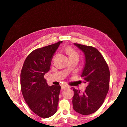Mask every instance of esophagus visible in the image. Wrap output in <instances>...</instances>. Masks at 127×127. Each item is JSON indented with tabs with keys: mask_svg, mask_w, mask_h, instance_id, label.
<instances>
[{
	"mask_svg": "<svg viewBox=\"0 0 127 127\" xmlns=\"http://www.w3.org/2000/svg\"><path fill=\"white\" fill-rule=\"evenodd\" d=\"M68 87H69V86L68 85H63L61 86V90H62V91H63L64 90H65V89H66V88H67Z\"/></svg>",
	"mask_w": 127,
	"mask_h": 127,
	"instance_id": "1",
	"label": "esophagus"
}]
</instances>
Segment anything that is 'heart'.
Listing matches in <instances>:
<instances>
[{"instance_id":"b5f03b06","label":"heart","mask_w":127,"mask_h":127,"mask_svg":"<svg viewBox=\"0 0 127 127\" xmlns=\"http://www.w3.org/2000/svg\"><path fill=\"white\" fill-rule=\"evenodd\" d=\"M66 51L67 53H68V55L69 56H74V55H77L78 56V54L74 50H73L70 47H68L66 49Z\"/></svg>"}]
</instances>
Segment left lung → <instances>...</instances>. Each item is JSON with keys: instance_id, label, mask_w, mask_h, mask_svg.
<instances>
[{"instance_id": "obj_1", "label": "left lung", "mask_w": 127, "mask_h": 127, "mask_svg": "<svg viewBox=\"0 0 127 127\" xmlns=\"http://www.w3.org/2000/svg\"><path fill=\"white\" fill-rule=\"evenodd\" d=\"M84 52L85 64L81 77L87 84L85 92L73 88V108L83 115L96 112L103 103L108 93L110 70L106 61L97 49L91 46L74 43Z\"/></svg>"}]
</instances>
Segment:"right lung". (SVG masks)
<instances>
[{"mask_svg":"<svg viewBox=\"0 0 127 127\" xmlns=\"http://www.w3.org/2000/svg\"><path fill=\"white\" fill-rule=\"evenodd\" d=\"M63 41L37 49L24 61L21 72V91L27 104L42 118L56 113L60 85L49 86L44 76L50 70L53 55Z\"/></svg>","mask_w":127,"mask_h":127,"instance_id":"obj_1","label":"right lung"}]
</instances>
